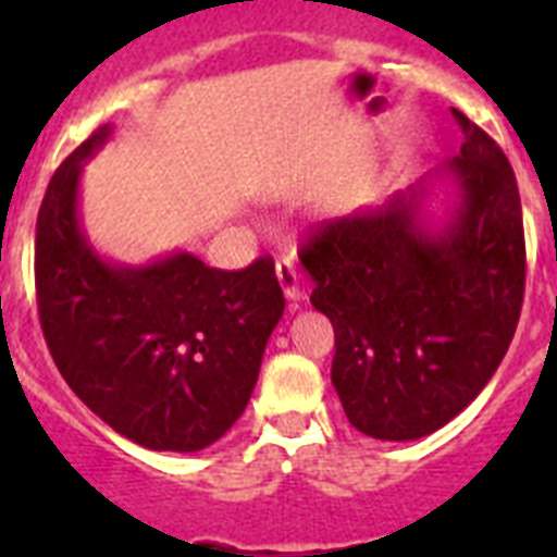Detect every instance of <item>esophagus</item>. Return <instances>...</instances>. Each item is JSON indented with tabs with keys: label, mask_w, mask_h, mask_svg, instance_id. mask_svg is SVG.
<instances>
[{
	"label": "esophagus",
	"mask_w": 557,
	"mask_h": 557,
	"mask_svg": "<svg viewBox=\"0 0 557 557\" xmlns=\"http://www.w3.org/2000/svg\"><path fill=\"white\" fill-rule=\"evenodd\" d=\"M277 280L280 288H283V295L297 304V300H304V292H300V277H297V265L292 260H277Z\"/></svg>",
	"instance_id": "1"
}]
</instances>
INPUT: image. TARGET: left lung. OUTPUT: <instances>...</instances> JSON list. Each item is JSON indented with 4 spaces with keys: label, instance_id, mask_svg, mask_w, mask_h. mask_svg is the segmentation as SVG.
Wrapping results in <instances>:
<instances>
[{
    "label": "left lung",
    "instance_id": "8db88e82",
    "mask_svg": "<svg viewBox=\"0 0 557 557\" xmlns=\"http://www.w3.org/2000/svg\"><path fill=\"white\" fill-rule=\"evenodd\" d=\"M466 141L445 164L454 216L431 231L422 187L379 210L312 227L300 262L312 306L332 321V384L372 440L428 436L462 413L500 367L527 288L515 170L492 135L450 109Z\"/></svg>",
    "mask_w": 557,
    "mask_h": 557
}]
</instances>
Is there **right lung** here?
I'll list each match as a JSON object with an SVG mask.
<instances>
[{
  "instance_id": "1",
  "label": "right lung",
  "mask_w": 557,
  "mask_h": 557,
  "mask_svg": "<svg viewBox=\"0 0 557 557\" xmlns=\"http://www.w3.org/2000/svg\"><path fill=\"white\" fill-rule=\"evenodd\" d=\"M100 126L57 168L37 216L39 326L91 413L152 450H201L243 416L286 300L274 260L208 269L187 251L126 269L91 251L77 219L83 161Z\"/></svg>"
}]
</instances>
